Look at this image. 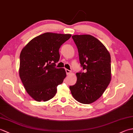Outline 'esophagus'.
Here are the masks:
<instances>
[{
  "label": "esophagus",
  "mask_w": 133,
  "mask_h": 133,
  "mask_svg": "<svg viewBox=\"0 0 133 133\" xmlns=\"http://www.w3.org/2000/svg\"><path fill=\"white\" fill-rule=\"evenodd\" d=\"M65 71H66L67 75H69L70 73H71V71H70V70H68V69H65Z\"/></svg>",
  "instance_id": "esophagus-1"
}]
</instances>
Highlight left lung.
Instances as JSON below:
<instances>
[{
    "instance_id": "obj_1",
    "label": "left lung",
    "mask_w": 133,
    "mask_h": 133,
    "mask_svg": "<svg viewBox=\"0 0 133 133\" xmlns=\"http://www.w3.org/2000/svg\"><path fill=\"white\" fill-rule=\"evenodd\" d=\"M77 47L83 71L77 72V82L70 86L79 102L90 104L99 98L111 81V57L105 46L93 36H72Z\"/></svg>"
}]
</instances>
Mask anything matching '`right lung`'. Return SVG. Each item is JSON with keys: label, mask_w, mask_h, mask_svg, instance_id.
I'll list each match as a JSON object with an SVG mask.
<instances>
[{"label": "right lung", "mask_w": 133, "mask_h": 133, "mask_svg": "<svg viewBox=\"0 0 133 133\" xmlns=\"http://www.w3.org/2000/svg\"><path fill=\"white\" fill-rule=\"evenodd\" d=\"M71 34L46 32L32 39L20 55L19 76L24 88L36 101H47L57 91L66 77L65 70L56 68L59 50Z\"/></svg>", "instance_id": "right-lung-1"}]
</instances>
